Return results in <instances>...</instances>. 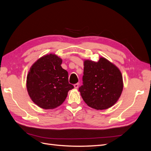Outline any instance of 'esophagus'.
Returning <instances> with one entry per match:
<instances>
[{
  "instance_id": "obj_1",
  "label": "esophagus",
  "mask_w": 151,
  "mask_h": 151,
  "mask_svg": "<svg viewBox=\"0 0 151 151\" xmlns=\"http://www.w3.org/2000/svg\"><path fill=\"white\" fill-rule=\"evenodd\" d=\"M79 83H77V84H75L74 85V88H76V89H77L78 88V87H79Z\"/></svg>"
}]
</instances>
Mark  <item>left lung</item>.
Listing matches in <instances>:
<instances>
[{"label": "left lung", "instance_id": "1", "mask_svg": "<svg viewBox=\"0 0 151 151\" xmlns=\"http://www.w3.org/2000/svg\"><path fill=\"white\" fill-rule=\"evenodd\" d=\"M83 85L79 90L87 105L95 109H106L115 104L122 94V73L115 64L100 57L98 62L84 60Z\"/></svg>", "mask_w": 151, "mask_h": 151}]
</instances>
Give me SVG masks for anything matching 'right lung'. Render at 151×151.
<instances>
[{
	"label": "right lung",
	"instance_id": "right-lung-1",
	"mask_svg": "<svg viewBox=\"0 0 151 151\" xmlns=\"http://www.w3.org/2000/svg\"><path fill=\"white\" fill-rule=\"evenodd\" d=\"M62 59L50 53L38 59L30 67L26 88L32 101L45 109L57 108L64 102L68 91L74 86L68 83V72L61 64Z\"/></svg>",
	"mask_w": 151,
	"mask_h": 151
}]
</instances>
